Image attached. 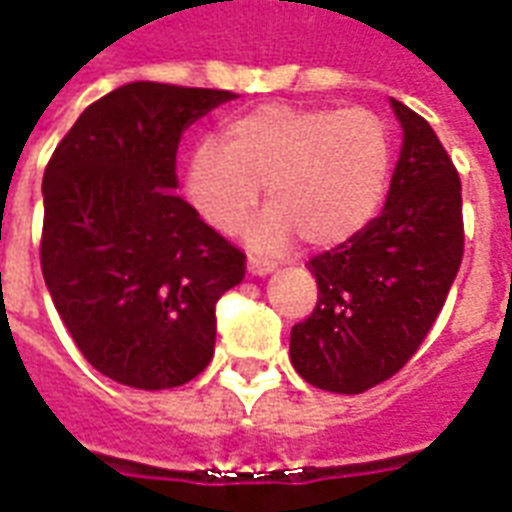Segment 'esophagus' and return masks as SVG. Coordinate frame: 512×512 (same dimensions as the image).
Segmentation results:
<instances>
[{
	"label": "esophagus",
	"instance_id": "34e87169",
	"mask_svg": "<svg viewBox=\"0 0 512 512\" xmlns=\"http://www.w3.org/2000/svg\"><path fill=\"white\" fill-rule=\"evenodd\" d=\"M246 268H249V274L252 276H268L276 266L274 263H268V260H260V257H249Z\"/></svg>",
	"mask_w": 512,
	"mask_h": 512
}]
</instances>
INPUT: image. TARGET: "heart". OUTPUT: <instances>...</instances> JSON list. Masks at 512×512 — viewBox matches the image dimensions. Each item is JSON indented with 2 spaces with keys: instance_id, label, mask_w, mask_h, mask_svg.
<instances>
[{
  "instance_id": "heart-1",
  "label": "heart",
  "mask_w": 512,
  "mask_h": 512,
  "mask_svg": "<svg viewBox=\"0 0 512 512\" xmlns=\"http://www.w3.org/2000/svg\"><path fill=\"white\" fill-rule=\"evenodd\" d=\"M391 176V132L369 108L260 105L203 143L187 168V195L219 233L241 227L266 184V214L246 227L255 249H282L304 236L336 246L361 233Z\"/></svg>"
}]
</instances>
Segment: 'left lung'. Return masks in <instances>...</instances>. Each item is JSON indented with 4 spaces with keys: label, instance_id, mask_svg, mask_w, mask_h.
Here are the masks:
<instances>
[{
    "label": "left lung",
    "instance_id": "obj_1",
    "mask_svg": "<svg viewBox=\"0 0 512 512\" xmlns=\"http://www.w3.org/2000/svg\"><path fill=\"white\" fill-rule=\"evenodd\" d=\"M404 138L380 217L306 268L317 306L290 333L309 385L363 393L410 361L442 312L464 255L461 181L431 124L391 100Z\"/></svg>",
    "mask_w": 512,
    "mask_h": 512
}]
</instances>
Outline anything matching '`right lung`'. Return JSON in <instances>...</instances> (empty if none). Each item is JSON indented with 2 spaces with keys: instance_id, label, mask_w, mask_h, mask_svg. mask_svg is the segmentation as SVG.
Wrapping results in <instances>:
<instances>
[{
  "instance_id": "1",
  "label": "right lung",
  "mask_w": 512,
  "mask_h": 512,
  "mask_svg": "<svg viewBox=\"0 0 512 512\" xmlns=\"http://www.w3.org/2000/svg\"><path fill=\"white\" fill-rule=\"evenodd\" d=\"M230 100L127 83L78 116L45 168V287L83 358L113 382L179 388L214 355V309L241 285L244 252L173 189L184 130Z\"/></svg>"
}]
</instances>
